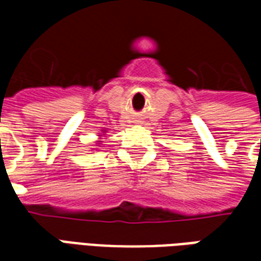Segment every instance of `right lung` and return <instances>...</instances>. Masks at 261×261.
<instances>
[{
	"label": "right lung",
	"mask_w": 261,
	"mask_h": 261,
	"mask_svg": "<svg viewBox=\"0 0 261 261\" xmlns=\"http://www.w3.org/2000/svg\"><path fill=\"white\" fill-rule=\"evenodd\" d=\"M99 142H100V141H97V144H99Z\"/></svg>",
	"instance_id": "right-lung-1"
}]
</instances>
